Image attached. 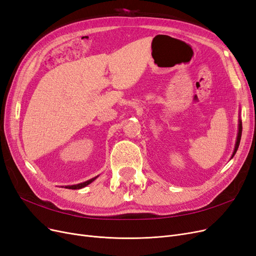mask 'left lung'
I'll use <instances>...</instances> for the list:
<instances>
[{
    "label": "left lung",
    "mask_w": 256,
    "mask_h": 256,
    "mask_svg": "<svg viewBox=\"0 0 256 256\" xmlns=\"http://www.w3.org/2000/svg\"><path fill=\"white\" fill-rule=\"evenodd\" d=\"M242 120L240 118L238 120V130H237V138H236V142H235V147H234V152L232 154V156L231 158L235 156L237 149H238V146H240V138H242Z\"/></svg>",
    "instance_id": "obj_1"
}]
</instances>
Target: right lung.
<instances>
[{"mask_svg":"<svg viewBox=\"0 0 256 256\" xmlns=\"http://www.w3.org/2000/svg\"><path fill=\"white\" fill-rule=\"evenodd\" d=\"M98 176H96V177L88 180V181H84V182H82V183H78V184H73V185H66V186H64L66 188H68V190H80L82 188H86V185H89L90 183H92L96 178H98Z\"/></svg>","mask_w":256,"mask_h":256,"instance_id":"obj_1","label":"right lung"}]
</instances>
